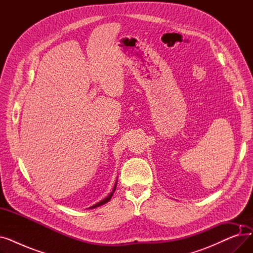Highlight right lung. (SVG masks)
I'll return each instance as SVG.
<instances>
[{
  "mask_svg": "<svg viewBox=\"0 0 253 253\" xmlns=\"http://www.w3.org/2000/svg\"><path fill=\"white\" fill-rule=\"evenodd\" d=\"M116 187H117V182H116V184H115V188H114V190H113V192L106 197L105 199H103L102 201H100V202H98L97 204H95V205H93L92 207H90L89 209H92V208H95V207H98V206H101V205H103V204H105L106 202H109L110 200H111V198H112V196H113V194H114V192H115V190H116Z\"/></svg>",
  "mask_w": 253,
  "mask_h": 253,
  "instance_id": "add662e5",
  "label": "right lung"
}]
</instances>
